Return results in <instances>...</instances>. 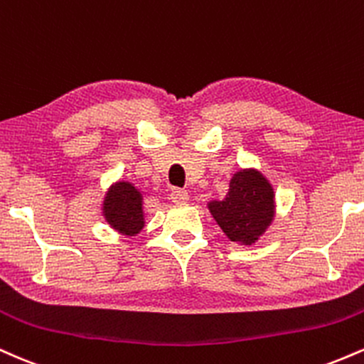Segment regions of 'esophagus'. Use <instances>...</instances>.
<instances>
[{"label":"esophagus","mask_w":364,"mask_h":364,"mask_svg":"<svg viewBox=\"0 0 364 364\" xmlns=\"http://www.w3.org/2000/svg\"><path fill=\"white\" fill-rule=\"evenodd\" d=\"M188 198H190L188 191L179 190V188H174V190L169 193V200L173 203H185V202H188Z\"/></svg>","instance_id":"34e87169"}]
</instances>
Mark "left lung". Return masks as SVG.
Instances as JSON below:
<instances>
[{
	"label": "left lung",
	"instance_id": "8db88e82",
	"mask_svg": "<svg viewBox=\"0 0 364 364\" xmlns=\"http://www.w3.org/2000/svg\"><path fill=\"white\" fill-rule=\"evenodd\" d=\"M223 232L237 245H255L275 219L274 186L258 169H240L223 200L207 203Z\"/></svg>",
	"mask_w": 364,
	"mask_h": 364
}]
</instances>
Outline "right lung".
<instances>
[{
    "instance_id": "obj_1",
    "label": "right lung",
    "mask_w": 364,
    "mask_h": 364,
    "mask_svg": "<svg viewBox=\"0 0 364 364\" xmlns=\"http://www.w3.org/2000/svg\"><path fill=\"white\" fill-rule=\"evenodd\" d=\"M102 215L116 232L128 237L136 236L145 225L144 195L133 183L119 179L104 195Z\"/></svg>"
}]
</instances>
